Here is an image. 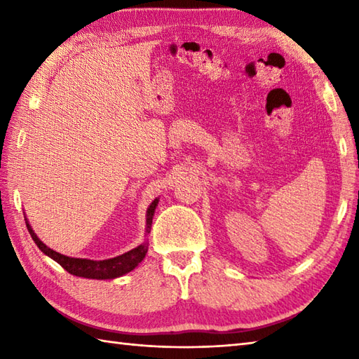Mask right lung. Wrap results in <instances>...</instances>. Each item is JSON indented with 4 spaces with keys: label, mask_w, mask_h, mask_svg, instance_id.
Instances as JSON below:
<instances>
[{
    "label": "right lung",
    "mask_w": 359,
    "mask_h": 359,
    "mask_svg": "<svg viewBox=\"0 0 359 359\" xmlns=\"http://www.w3.org/2000/svg\"><path fill=\"white\" fill-rule=\"evenodd\" d=\"M158 203V199H154L151 202V205L147 210V234L151 231V224H152V217H154V211ZM26 225L27 230L32 236L34 242L36 243V247L40 248L46 256H49L53 261L58 262L63 266L66 271H69L74 276L79 278H88V279H116L123 276V274L133 271L137 265H139L144 256L148 253V242L144 241L140 243L139 247H135L133 250H129L128 253H123L116 257L111 259H104V261H93V259H81V257H69L65 256L62 253H57L52 248H49L46 243H43L35 231L30 226L29 220L26 219Z\"/></svg>",
    "instance_id": "right-lung-1"
}]
</instances>
